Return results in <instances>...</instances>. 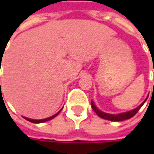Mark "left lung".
I'll return each instance as SVG.
<instances>
[{"label":"left lung","instance_id":"8db88e82","mask_svg":"<svg viewBox=\"0 0 154 154\" xmlns=\"http://www.w3.org/2000/svg\"><path fill=\"white\" fill-rule=\"evenodd\" d=\"M146 100L143 103H141L140 106H138L137 108L132 109V110H130V111H128V112H124V113H121V114H117V115H111V114H107V113H104V112L100 111V110L95 106V104H94V103H93L92 101L91 102V105H92V109L96 112V114H97L99 117H101V118H103V119H106V120H109V121L120 122L124 121V120H127V119H129V118L133 117L138 112V110L141 108V106L143 105V103H145Z\"/></svg>","mask_w":154,"mask_h":154}]
</instances>
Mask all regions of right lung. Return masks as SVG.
<instances>
[{
	"label": "right lung",
	"mask_w": 154,
	"mask_h": 154,
	"mask_svg": "<svg viewBox=\"0 0 154 154\" xmlns=\"http://www.w3.org/2000/svg\"><path fill=\"white\" fill-rule=\"evenodd\" d=\"M0 84H1V82H0ZM61 110H62V109H61ZM61 110H60V111H61ZM60 111H59V112H57V113H56V114H55L54 116H51V117H48V118H45V119H42V120H33V119H29V118H26V117H25V119H26L27 121L31 122H33V123H40V122H47V121H49V120H51L52 118L56 117V116L60 113Z\"/></svg>",
	"instance_id": "obj_1"
}]
</instances>
